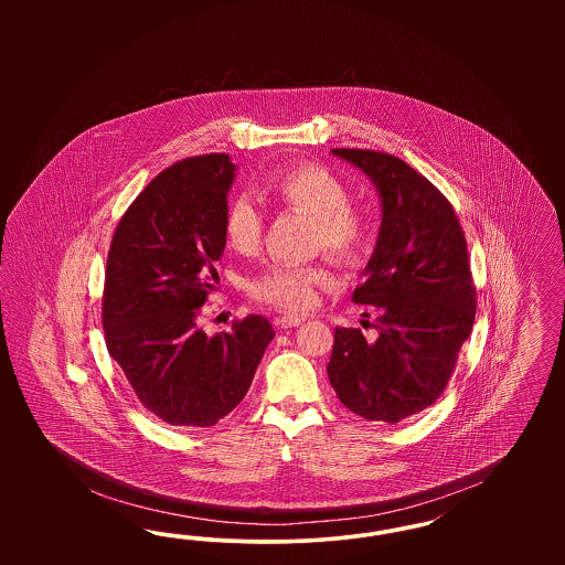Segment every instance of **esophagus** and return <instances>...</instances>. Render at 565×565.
I'll return each instance as SVG.
<instances>
[{"instance_id":"34e87169","label":"esophagus","mask_w":565,"mask_h":565,"mask_svg":"<svg viewBox=\"0 0 565 565\" xmlns=\"http://www.w3.org/2000/svg\"><path fill=\"white\" fill-rule=\"evenodd\" d=\"M302 322H305L302 316H281V318L275 320L279 328H295V326H300Z\"/></svg>"}]
</instances>
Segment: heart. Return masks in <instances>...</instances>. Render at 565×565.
Returning a JSON list of instances; mask_svg holds the SVG:
<instances>
[{
	"instance_id": "1",
	"label": "heart",
	"mask_w": 565,
	"mask_h": 565,
	"mask_svg": "<svg viewBox=\"0 0 565 565\" xmlns=\"http://www.w3.org/2000/svg\"><path fill=\"white\" fill-rule=\"evenodd\" d=\"M265 192L281 207L311 217V249H323L341 265H358L366 256L373 220L350 203V186L328 167L288 164L270 173ZM222 233L231 249L254 254L263 243L265 214L247 194H233L224 207ZM326 284H330V273L322 265L273 263L247 279V295L260 305L296 313L313 307L318 288Z\"/></svg>"
}]
</instances>
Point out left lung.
<instances>
[{
  "label": "left lung",
  "mask_w": 565,
  "mask_h": 565,
  "mask_svg": "<svg viewBox=\"0 0 565 565\" xmlns=\"http://www.w3.org/2000/svg\"><path fill=\"white\" fill-rule=\"evenodd\" d=\"M332 154L375 182L383 220L351 296L375 309L376 337L337 328L326 371L355 415L398 424L440 398L470 337L477 288L466 237L447 196L398 157L360 148Z\"/></svg>",
  "instance_id": "1"
}]
</instances>
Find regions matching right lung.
<instances>
[{"label": "right lung", "instance_id": "obj_1", "mask_svg": "<svg viewBox=\"0 0 565 565\" xmlns=\"http://www.w3.org/2000/svg\"><path fill=\"white\" fill-rule=\"evenodd\" d=\"M235 178L228 154L173 162L137 194L109 243L102 322L143 408L169 426L210 428L247 394L273 326L235 320L207 337L201 307L224 252L222 217Z\"/></svg>", "mask_w": 565, "mask_h": 565}]
</instances>
